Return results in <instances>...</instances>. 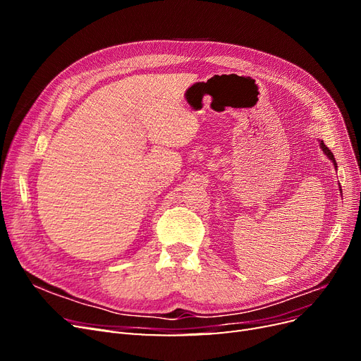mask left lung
I'll return each instance as SVG.
<instances>
[{
  "instance_id": "left-lung-1",
  "label": "left lung",
  "mask_w": 361,
  "mask_h": 361,
  "mask_svg": "<svg viewBox=\"0 0 361 361\" xmlns=\"http://www.w3.org/2000/svg\"><path fill=\"white\" fill-rule=\"evenodd\" d=\"M321 147H322V150H324V154L326 155V157H329L333 162H334V166H336V159H334V155L331 154V150L329 149V147H326L325 145H324V141H321Z\"/></svg>"
}]
</instances>
